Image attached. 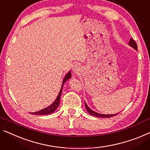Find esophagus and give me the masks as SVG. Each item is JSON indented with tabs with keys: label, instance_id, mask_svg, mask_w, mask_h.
Returning a JSON list of instances; mask_svg holds the SVG:
<instances>
[{
	"label": "esophagus",
	"instance_id": "esophagus-1",
	"mask_svg": "<svg viewBox=\"0 0 150 150\" xmlns=\"http://www.w3.org/2000/svg\"><path fill=\"white\" fill-rule=\"evenodd\" d=\"M73 73H77L79 72L80 70H81V67L79 66V64H75V65L73 66Z\"/></svg>",
	"mask_w": 150,
	"mask_h": 150
}]
</instances>
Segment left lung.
<instances>
[{"label": "left lung", "instance_id": "8db88e82", "mask_svg": "<svg viewBox=\"0 0 150 150\" xmlns=\"http://www.w3.org/2000/svg\"><path fill=\"white\" fill-rule=\"evenodd\" d=\"M129 45L132 47L134 49H135V50H137V44H136V42L134 41V40L131 38L130 39V41L129 42ZM85 106H86V108L87 111L88 112L89 115H92V116H94V117H99V118H110V117H112L114 116H116L117 115L118 113L117 114H113V115H103V114H100V113H98L96 112L93 111L91 110V109L89 108V107L87 105V104L86 103V102H85Z\"/></svg>", "mask_w": 150, "mask_h": 150}]
</instances>
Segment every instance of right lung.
<instances>
[{"label":"right lung","instance_id":"obj_1","mask_svg":"<svg viewBox=\"0 0 150 150\" xmlns=\"http://www.w3.org/2000/svg\"><path fill=\"white\" fill-rule=\"evenodd\" d=\"M71 71H69V72L67 73V75L64 77V79L62 80V86L61 88V90H60L59 95L57 96V98H56V100H54V102H53L52 104H50V106L46 107V108L42 109L38 112H31V114H33V115H50L51 113H53L56 110H57L58 106H59L60 104V100H61V93H62V88H63V86L64 83H65L67 80L69 79H71Z\"/></svg>","mask_w":150,"mask_h":150}]
</instances>
